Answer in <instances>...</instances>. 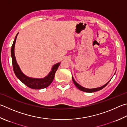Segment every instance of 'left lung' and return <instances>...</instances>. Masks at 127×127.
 Segmentation results:
<instances>
[{
    "instance_id": "1",
    "label": "left lung",
    "mask_w": 127,
    "mask_h": 127,
    "mask_svg": "<svg viewBox=\"0 0 127 127\" xmlns=\"http://www.w3.org/2000/svg\"><path fill=\"white\" fill-rule=\"evenodd\" d=\"M72 80H73V82L74 83V84H75V86L77 87V88L78 89H79V90H80V91H82L83 92H87V93H92V92H96V91H100V90L102 89L103 88H104L109 83V82L110 81V80H111V79H110L109 81H108L107 83L105 84L104 86H102V87H98V88H92V89H88V88H84L83 87H82L80 86V85H79V84L78 83H77V82L75 81V80L74 79V78L72 76Z\"/></svg>"
}]
</instances>
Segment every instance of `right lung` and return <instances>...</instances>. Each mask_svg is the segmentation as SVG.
Here are the masks:
<instances>
[{"instance_id": "obj_1", "label": "right lung", "mask_w": 127, "mask_h": 127, "mask_svg": "<svg viewBox=\"0 0 127 127\" xmlns=\"http://www.w3.org/2000/svg\"><path fill=\"white\" fill-rule=\"evenodd\" d=\"M18 33L16 35L15 39L13 41V45L11 48V56L12 58V63L14 72L17 77L23 83H24L25 86L31 88L32 89H41L47 88L52 83L53 80L58 68L59 66L61 63H58L53 66L49 73L47 76L43 78H31L25 75L22 72L21 69L18 65L17 61H16L15 54H14V48L16 39L18 36Z\"/></svg>"}]
</instances>
